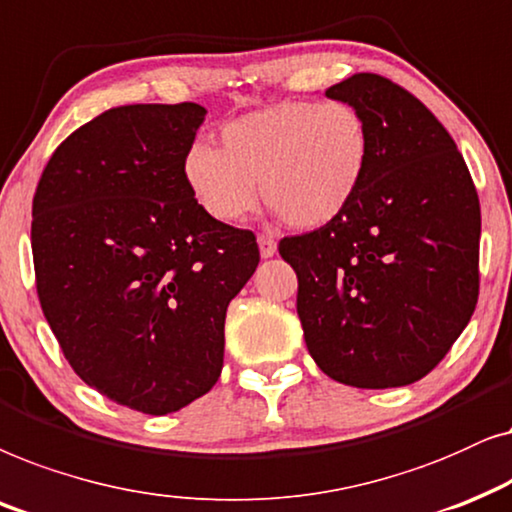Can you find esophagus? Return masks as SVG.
<instances>
[{
    "label": "esophagus",
    "mask_w": 512,
    "mask_h": 512,
    "mask_svg": "<svg viewBox=\"0 0 512 512\" xmlns=\"http://www.w3.org/2000/svg\"><path fill=\"white\" fill-rule=\"evenodd\" d=\"M257 243H260V255L264 257V260H269V257L276 255L278 245H276V241L271 236L260 234V236H257Z\"/></svg>",
    "instance_id": "1"
}]
</instances>
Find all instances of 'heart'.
I'll return each instance as SVG.
<instances>
[{
  "mask_svg": "<svg viewBox=\"0 0 512 512\" xmlns=\"http://www.w3.org/2000/svg\"><path fill=\"white\" fill-rule=\"evenodd\" d=\"M220 149H187V187L210 217L238 222L264 201L295 229H318L358 194L372 152L370 126L349 102L285 100L222 128Z\"/></svg>",
  "mask_w": 512,
  "mask_h": 512,
  "instance_id": "b5f03b06",
  "label": "heart"
}]
</instances>
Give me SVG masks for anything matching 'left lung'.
I'll return each instance as SVG.
<instances>
[{
    "label": "left lung",
    "mask_w": 512,
    "mask_h": 512,
    "mask_svg": "<svg viewBox=\"0 0 512 512\" xmlns=\"http://www.w3.org/2000/svg\"><path fill=\"white\" fill-rule=\"evenodd\" d=\"M325 95L363 112L372 152L342 215L278 243L306 349L342 384H414L478 304V189L452 135L403 86L360 72Z\"/></svg>",
    "instance_id": "obj_1"
}]
</instances>
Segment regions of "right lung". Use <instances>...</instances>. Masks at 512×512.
<instances>
[{
    "instance_id": "right-lung-1",
    "label": "right lung",
    "mask_w": 512,
    "mask_h": 512,
    "mask_svg": "<svg viewBox=\"0 0 512 512\" xmlns=\"http://www.w3.org/2000/svg\"><path fill=\"white\" fill-rule=\"evenodd\" d=\"M206 109L121 105L60 142L32 199L37 295L72 370L114 403L168 414L215 386L227 306L255 234L187 187Z\"/></svg>"
}]
</instances>
